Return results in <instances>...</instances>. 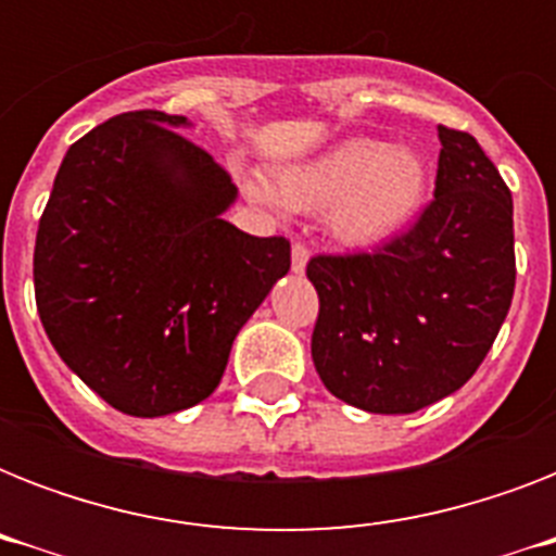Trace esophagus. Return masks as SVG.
Masks as SVG:
<instances>
[{"instance_id": "1", "label": "esophagus", "mask_w": 556, "mask_h": 556, "mask_svg": "<svg viewBox=\"0 0 556 556\" xmlns=\"http://www.w3.org/2000/svg\"><path fill=\"white\" fill-rule=\"evenodd\" d=\"M305 265H308V248L296 242L294 248H291V270H294V274H303Z\"/></svg>"}]
</instances>
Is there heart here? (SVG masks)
<instances>
[{
    "instance_id": "obj_1",
    "label": "heart",
    "mask_w": 556,
    "mask_h": 556,
    "mask_svg": "<svg viewBox=\"0 0 556 556\" xmlns=\"http://www.w3.org/2000/svg\"><path fill=\"white\" fill-rule=\"evenodd\" d=\"M244 192L274 213H329V230L352 251H371L404 230L427 195V164L406 147L346 138L265 178H244Z\"/></svg>"
}]
</instances>
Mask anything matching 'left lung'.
<instances>
[{"mask_svg":"<svg viewBox=\"0 0 556 556\" xmlns=\"http://www.w3.org/2000/svg\"><path fill=\"white\" fill-rule=\"evenodd\" d=\"M435 199L375 253L314 256L312 334L331 395L406 415L453 395L491 352L517 282L514 201L473 135L439 126Z\"/></svg>","mask_w":556,"mask_h":556,"instance_id":"8db88e82","label":"left lung"}]
</instances>
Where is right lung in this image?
<instances>
[{
    "mask_svg": "<svg viewBox=\"0 0 556 556\" xmlns=\"http://www.w3.org/2000/svg\"><path fill=\"white\" fill-rule=\"evenodd\" d=\"M181 115L124 112L72 143L39 218L37 312L63 364L135 418L195 406L291 268L282 236L225 222L239 195Z\"/></svg>",
    "mask_w": 556,
    "mask_h": 556,
    "instance_id": "1",
    "label": "right lung"
}]
</instances>
